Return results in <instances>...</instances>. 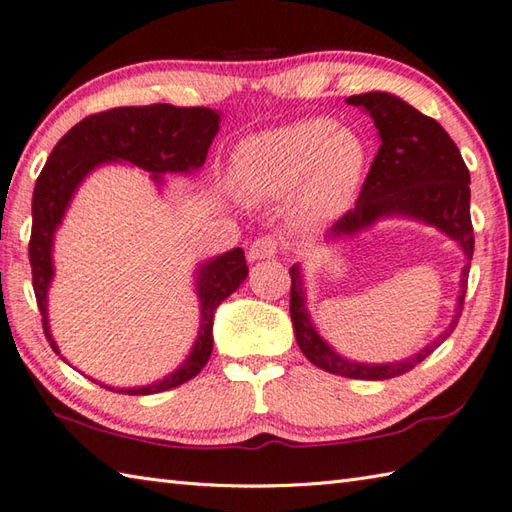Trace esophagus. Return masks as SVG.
Here are the masks:
<instances>
[{
	"label": "esophagus",
	"instance_id": "esophagus-1",
	"mask_svg": "<svg viewBox=\"0 0 512 512\" xmlns=\"http://www.w3.org/2000/svg\"><path fill=\"white\" fill-rule=\"evenodd\" d=\"M279 251V242L275 237H257V240L248 248V259L251 261H259V259H268L275 257V253Z\"/></svg>",
	"mask_w": 512,
	"mask_h": 512
}]
</instances>
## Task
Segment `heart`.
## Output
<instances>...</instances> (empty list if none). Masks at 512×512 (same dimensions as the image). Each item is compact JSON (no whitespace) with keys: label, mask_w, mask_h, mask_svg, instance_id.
I'll list each match as a JSON object with an SVG mask.
<instances>
[{"label":"heart","mask_w":512,"mask_h":512,"mask_svg":"<svg viewBox=\"0 0 512 512\" xmlns=\"http://www.w3.org/2000/svg\"><path fill=\"white\" fill-rule=\"evenodd\" d=\"M368 170V146L358 130L329 117H305L246 137L235 148L231 172L242 194L279 200L312 220H334L347 211Z\"/></svg>","instance_id":"1"}]
</instances>
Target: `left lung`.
<instances>
[{
    "label": "left lung",
    "instance_id": "1",
    "mask_svg": "<svg viewBox=\"0 0 512 512\" xmlns=\"http://www.w3.org/2000/svg\"><path fill=\"white\" fill-rule=\"evenodd\" d=\"M347 104L360 106L373 117L379 135V150L364 181L358 205L344 213L329 229L325 240L353 237L371 229L373 224L384 218H408L445 233L465 255V266L460 270L458 299L449 325L410 358L386 364L355 362L331 347L318 334L312 316L307 312L305 275L301 264L290 268V316L296 342H299L305 358L327 373L382 382V379L412 371L427 355L441 347L458 325L473 257V227L469 213L471 178L458 146L445 133V128L397 95L368 91L351 95Z\"/></svg>",
    "mask_w": 512,
    "mask_h": 512
}]
</instances>
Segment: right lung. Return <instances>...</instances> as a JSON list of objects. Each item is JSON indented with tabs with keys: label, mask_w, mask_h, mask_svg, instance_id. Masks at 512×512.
I'll return each instance as SVG.
<instances>
[{
	"label": "right lung",
	"mask_w": 512,
	"mask_h": 512,
	"mask_svg": "<svg viewBox=\"0 0 512 512\" xmlns=\"http://www.w3.org/2000/svg\"><path fill=\"white\" fill-rule=\"evenodd\" d=\"M218 130L220 113L205 109V106H194V109L172 104L120 106V109L85 117L54 146L50 159L37 178V185H34L28 253L34 296H37L43 316L45 338L58 355H61V349L52 336L50 316H47V292H50L54 281V235L63 224L65 213L82 181L106 163L137 165V168L148 172L157 185H163L165 174L198 172L205 165L207 150ZM246 275L248 266L242 248H233V251L198 264V336L183 364L174 368L172 373L137 388H113L89 377L91 382L115 392H124V395L126 392L128 395H154V392L170 390L194 379L211 358L213 314L224 299H229L240 288Z\"/></svg>",
	"instance_id": "obj_1"
}]
</instances>
